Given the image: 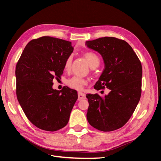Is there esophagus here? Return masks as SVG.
Wrapping results in <instances>:
<instances>
[{
    "label": "esophagus",
    "mask_w": 161,
    "mask_h": 161,
    "mask_svg": "<svg viewBox=\"0 0 161 161\" xmlns=\"http://www.w3.org/2000/svg\"><path fill=\"white\" fill-rule=\"evenodd\" d=\"M78 96H79V98H78V100H79V101H80V100L86 99L85 95L84 93H82V92H79V93H78Z\"/></svg>",
    "instance_id": "esophagus-1"
}]
</instances>
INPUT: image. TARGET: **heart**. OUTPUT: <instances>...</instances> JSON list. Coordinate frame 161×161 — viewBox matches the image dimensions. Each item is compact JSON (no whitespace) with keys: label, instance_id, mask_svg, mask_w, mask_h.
<instances>
[{"label":"heart","instance_id":"heart-1","mask_svg":"<svg viewBox=\"0 0 161 161\" xmlns=\"http://www.w3.org/2000/svg\"><path fill=\"white\" fill-rule=\"evenodd\" d=\"M84 57L86 59L88 64L91 68H95L98 66L99 64V58L98 57L96 53L87 52L84 53ZM72 62V56H68L64 62V69L66 70H69L71 66V64ZM87 84V80L78 76H74L70 79L67 80V85H69L71 88L76 89V90H81L85 85Z\"/></svg>","mask_w":161,"mask_h":161}]
</instances>
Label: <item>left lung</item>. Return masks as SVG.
<instances>
[{
  "instance_id": "left-lung-1",
  "label": "left lung",
  "mask_w": 161,
  "mask_h": 161,
  "mask_svg": "<svg viewBox=\"0 0 161 161\" xmlns=\"http://www.w3.org/2000/svg\"><path fill=\"white\" fill-rule=\"evenodd\" d=\"M85 45L101 55L105 69L94 88L110 89L102 97L87 94L86 118L92 127L111 131L124 126L132 115L141 96L142 69L137 55L124 40L104 37Z\"/></svg>"
}]
</instances>
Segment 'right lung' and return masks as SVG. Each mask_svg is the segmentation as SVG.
<instances>
[{"mask_svg": "<svg viewBox=\"0 0 161 161\" xmlns=\"http://www.w3.org/2000/svg\"><path fill=\"white\" fill-rule=\"evenodd\" d=\"M73 50L70 42L43 36L29 42L17 62L18 101L28 119L41 130L57 131L69 122L77 91L68 86L57 91L52 86Z\"/></svg>", "mask_w": 161, "mask_h": 161, "instance_id": "obj_1", "label": "right lung"}]
</instances>
